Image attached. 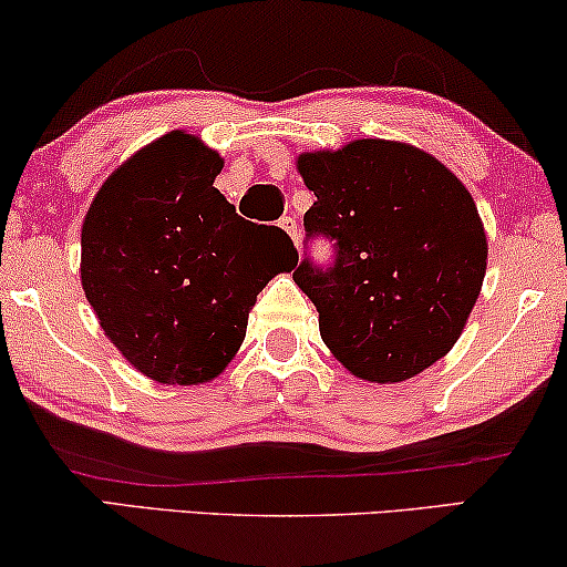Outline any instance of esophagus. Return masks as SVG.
Wrapping results in <instances>:
<instances>
[{"label": "esophagus", "mask_w": 567, "mask_h": 567, "mask_svg": "<svg viewBox=\"0 0 567 567\" xmlns=\"http://www.w3.org/2000/svg\"><path fill=\"white\" fill-rule=\"evenodd\" d=\"M280 228L285 230L287 236L292 238V244H295V246L300 244V226H298V220L292 218V215H285V218L280 220Z\"/></svg>", "instance_id": "34e87169"}]
</instances>
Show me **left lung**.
I'll return each instance as SVG.
<instances>
[{"label":"left lung","mask_w":567,"mask_h":567,"mask_svg":"<svg viewBox=\"0 0 567 567\" xmlns=\"http://www.w3.org/2000/svg\"><path fill=\"white\" fill-rule=\"evenodd\" d=\"M316 203L306 241H333L331 265L295 259L326 347L357 378L401 382L450 352L485 277L488 244L465 185L424 151L362 138L302 154Z\"/></svg>","instance_id":"8db88e82"}]
</instances>
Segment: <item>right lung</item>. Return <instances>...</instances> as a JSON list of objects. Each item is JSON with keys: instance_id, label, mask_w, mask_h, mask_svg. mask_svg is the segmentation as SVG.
<instances>
[{"instance_id": "right-lung-1", "label": "right lung", "mask_w": 567, "mask_h": 567, "mask_svg": "<svg viewBox=\"0 0 567 567\" xmlns=\"http://www.w3.org/2000/svg\"><path fill=\"white\" fill-rule=\"evenodd\" d=\"M223 158L187 133L141 148L94 197L82 228V287L110 341L135 370L195 385L226 370L257 295L298 251L267 241L213 187Z\"/></svg>"}]
</instances>
